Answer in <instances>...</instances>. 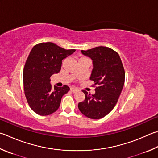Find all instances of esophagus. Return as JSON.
<instances>
[{
    "mask_svg": "<svg viewBox=\"0 0 158 158\" xmlns=\"http://www.w3.org/2000/svg\"><path fill=\"white\" fill-rule=\"evenodd\" d=\"M70 91L72 92V93H77V92L78 91V90H77V88H70Z\"/></svg>",
    "mask_w": 158,
    "mask_h": 158,
    "instance_id": "esophagus-1",
    "label": "esophagus"
}]
</instances>
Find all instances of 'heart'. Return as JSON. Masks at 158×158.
Here are the masks:
<instances>
[{"instance_id": "obj_1", "label": "heart", "mask_w": 158, "mask_h": 158, "mask_svg": "<svg viewBox=\"0 0 158 158\" xmlns=\"http://www.w3.org/2000/svg\"><path fill=\"white\" fill-rule=\"evenodd\" d=\"M81 59H86V58H81Z\"/></svg>"}]
</instances>
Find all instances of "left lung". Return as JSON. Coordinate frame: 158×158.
<instances>
[{"mask_svg": "<svg viewBox=\"0 0 158 158\" xmlns=\"http://www.w3.org/2000/svg\"><path fill=\"white\" fill-rule=\"evenodd\" d=\"M81 52L93 60L90 79L94 83L93 87H95V93L83 90L85 97L79 103L78 108L88 118L101 119L113 110L118 101L124 84V68L118 53L110 48L99 46Z\"/></svg>", "mask_w": 158, "mask_h": 158, "instance_id": "obj_1", "label": "left lung"}]
</instances>
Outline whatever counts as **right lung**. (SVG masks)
Here are the masks:
<instances>
[{
    "instance_id": "obj_1",
    "label": "right lung",
    "mask_w": 158,
    "mask_h": 158,
    "mask_svg": "<svg viewBox=\"0 0 158 158\" xmlns=\"http://www.w3.org/2000/svg\"><path fill=\"white\" fill-rule=\"evenodd\" d=\"M75 50H65L54 43H40L31 49L23 68L25 95L34 113L45 116L59 108L64 94L70 90L68 85L61 88L50 84V77L61 70L62 60Z\"/></svg>"
}]
</instances>
